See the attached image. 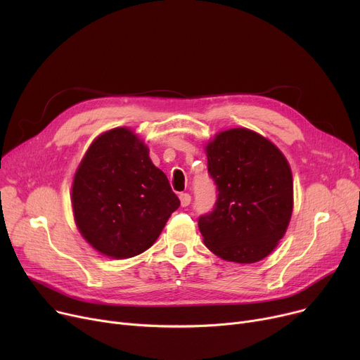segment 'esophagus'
I'll return each instance as SVG.
<instances>
[{
    "label": "esophagus",
    "instance_id": "34e87169",
    "mask_svg": "<svg viewBox=\"0 0 360 360\" xmlns=\"http://www.w3.org/2000/svg\"><path fill=\"white\" fill-rule=\"evenodd\" d=\"M179 201H181V205H182V207L190 205V202H191V195H190V194H181V195H179Z\"/></svg>",
    "mask_w": 360,
    "mask_h": 360
}]
</instances>
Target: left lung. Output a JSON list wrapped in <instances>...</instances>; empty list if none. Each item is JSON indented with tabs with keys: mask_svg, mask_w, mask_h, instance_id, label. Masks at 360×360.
<instances>
[{
	"mask_svg": "<svg viewBox=\"0 0 360 360\" xmlns=\"http://www.w3.org/2000/svg\"><path fill=\"white\" fill-rule=\"evenodd\" d=\"M217 185L210 214L198 219L207 248L217 257L252 264L270 255L293 212L292 169L278 147L248 128L219 132L205 144Z\"/></svg>",
	"mask_w": 360,
	"mask_h": 360,
	"instance_id": "1",
	"label": "left lung"
}]
</instances>
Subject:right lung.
I'll return each instance as SVG.
<instances>
[{
  "instance_id": "1",
  "label": "right lung",
  "mask_w": 360,
  "mask_h": 360,
  "mask_svg": "<svg viewBox=\"0 0 360 360\" xmlns=\"http://www.w3.org/2000/svg\"><path fill=\"white\" fill-rule=\"evenodd\" d=\"M71 204L75 226L90 247L125 259L156 242L181 202L144 141L118 127L87 148L74 174Z\"/></svg>"
}]
</instances>
